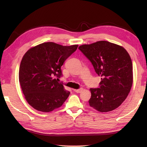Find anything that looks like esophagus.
Returning a JSON list of instances; mask_svg holds the SVG:
<instances>
[{"label":"esophagus","instance_id":"esophagus-1","mask_svg":"<svg viewBox=\"0 0 147 147\" xmlns=\"http://www.w3.org/2000/svg\"><path fill=\"white\" fill-rule=\"evenodd\" d=\"M83 90V88H80V89H78V90H74V91L75 92H77V93L81 92Z\"/></svg>","mask_w":147,"mask_h":147}]
</instances>
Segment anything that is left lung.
<instances>
[{"instance_id": "obj_1", "label": "left lung", "mask_w": 147, "mask_h": 147, "mask_svg": "<svg viewBox=\"0 0 147 147\" xmlns=\"http://www.w3.org/2000/svg\"><path fill=\"white\" fill-rule=\"evenodd\" d=\"M78 49L102 77L99 88H91L89 104L100 112L118 108L126 99L132 85V64L123 47L107 41L83 45Z\"/></svg>"}]
</instances>
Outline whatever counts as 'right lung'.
<instances>
[{"label":"right lung","instance_id":"1","mask_svg":"<svg viewBox=\"0 0 147 147\" xmlns=\"http://www.w3.org/2000/svg\"><path fill=\"white\" fill-rule=\"evenodd\" d=\"M77 47L46 42L25 53L20 66L19 81L25 99L34 109L51 112L67 99L70 92L57 80L63 76L61 66Z\"/></svg>","mask_w":147,"mask_h":147}]
</instances>
